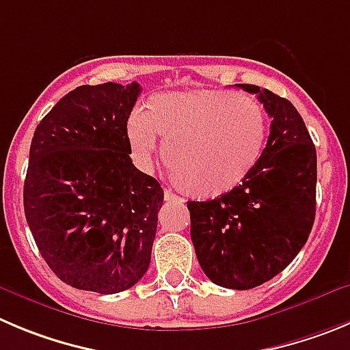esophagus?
Listing matches in <instances>:
<instances>
[{"label": "esophagus", "mask_w": 350, "mask_h": 350, "mask_svg": "<svg viewBox=\"0 0 350 350\" xmlns=\"http://www.w3.org/2000/svg\"><path fill=\"white\" fill-rule=\"evenodd\" d=\"M164 198H165V200H167V202L174 200V202H179V204H183V202H185L181 197H178V195L172 193L171 190H165V191H164Z\"/></svg>", "instance_id": "esophagus-1"}]
</instances>
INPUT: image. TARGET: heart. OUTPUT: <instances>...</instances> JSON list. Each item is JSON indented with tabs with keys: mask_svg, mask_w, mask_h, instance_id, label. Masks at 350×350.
I'll use <instances>...</instances> for the list:
<instances>
[{
	"mask_svg": "<svg viewBox=\"0 0 350 350\" xmlns=\"http://www.w3.org/2000/svg\"><path fill=\"white\" fill-rule=\"evenodd\" d=\"M167 146V164L193 195L217 198L231 193L259 164L267 119L257 98L228 90L159 93L145 113L127 120V142L142 167H150L159 139Z\"/></svg>",
	"mask_w": 350,
	"mask_h": 350,
	"instance_id": "obj_1",
	"label": "heart"
}]
</instances>
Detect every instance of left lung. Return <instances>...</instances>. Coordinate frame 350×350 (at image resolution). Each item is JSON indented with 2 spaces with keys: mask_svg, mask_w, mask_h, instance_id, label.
Listing matches in <instances>:
<instances>
[{
  "mask_svg": "<svg viewBox=\"0 0 350 350\" xmlns=\"http://www.w3.org/2000/svg\"><path fill=\"white\" fill-rule=\"evenodd\" d=\"M271 117L259 164L231 193L188 202L191 241L200 267L215 285L249 290L282 273L300 252L316 215V146L286 98L254 84Z\"/></svg>",
  "mask_w": 350,
  "mask_h": 350,
  "instance_id": "obj_1",
  "label": "left lung"
}]
</instances>
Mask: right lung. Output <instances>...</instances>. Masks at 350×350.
I'll return each instance as SVG.
<instances>
[{
    "instance_id": "right-lung-1",
    "label": "right lung",
    "mask_w": 350,
    "mask_h": 350,
    "mask_svg": "<svg viewBox=\"0 0 350 350\" xmlns=\"http://www.w3.org/2000/svg\"><path fill=\"white\" fill-rule=\"evenodd\" d=\"M138 83L79 86L34 131L24 211L42 259L67 285L119 293L150 266L164 190L131 160Z\"/></svg>"
}]
</instances>
